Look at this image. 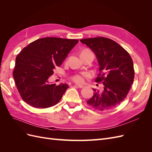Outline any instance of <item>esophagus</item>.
Wrapping results in <instances>:
<instances>
[{
	"mask_svg": "<svg viewBox=\"0 0 152 152\" xmlns=\"http://www.w3.org/2000/svg\"><path fill=\"white\" fill-rule=\"evenodd\" d=\"M75 86H77V87H79V88H82V87H84V86L80 85V84H76Z\"/></svg>",
	"mask_w": 152,
	"mask_h": 152,
	"instance_id": "obj_1",
	"label": "esophagus"
}]
</instances>
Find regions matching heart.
<instances>
[{"label":"heart","instance_id":"heart-1","mask_svg":"<svg viewBox=\"0 0 152 152\" xmlns=\"http://www.w3.org/2000/svg\"><path fill=\"white\" fill-rule=\"evenodd\" d=\"M84 75H75L72 77V80L75 82H82L84 80Z\"/></svg>","mask_w":152,"mask_h":152}]
</instances>
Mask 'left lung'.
<instances>
[{"label":"left lung","mask_w":152,"mask_h":152,"mask_svg":"<svg viewBox=\"0 0 152 152\" xmlns=\"http://www.w3.org/2000/svg\"><path fill=\"white\" fill-rule=\"evenodd\" d=\"M80 41L94 53L99 70L95 81L103 82L102 89H93V97L87 103L98 111L115 108L126 98L134 81L131 56L118 44L108 38L102 37Z\"/></svg>","instance_id":"obj_1"}]
</instances>
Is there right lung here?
Listing matches in <instances>:
<instances>
[{"label": "right lung", "instance_id": "add662e5", "mask_svg": "<svg viewBox=\"0 0 152 152\" xmlns=\"http://www.w3.org/2000/svg\"><path fill=\"white\" fill-rule=\"evenodd\" d=\"M78 42L77 39L45 37L31 42L18 54L13 77L25 102L45 108L60 101L68 85L56 86L49 79Z\"/></svg>", "mask_w": 152, "mask_h": 152}]
</instances>
